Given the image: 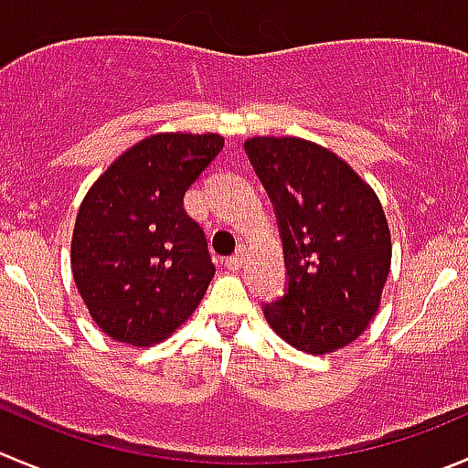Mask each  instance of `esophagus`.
Listing matches in <instances>:
<instances>
[{"label":"esophagus","instance_id":"1","mask_svg":"<svg viewBox=\"0 0 468 468\" xmlns=\"http://www.w3.org/2000/svg\"><path fill=\"white\" fill-rule=\"evenodd\" d=\"M244 261H247V251H244V249H239L238 253H233L230 258H226L224 265H226V270H239V267L244 265Z\"/></svg>","mask_w":468,"mask_h":468}]
</instances>
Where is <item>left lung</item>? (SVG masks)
I'll use <instances>...</instances> for the list:
<instances>
[{
  "mask_svg": "<svg viewBox=\"0 0 468 468\" xmlns=\"http://www.w3.org/2000/svg\"><path fill=\"white\" fill-rule=\"evenodd\" d=\"M249 160L279 221L288 288L265 303L271 329L306 355L359 338L382 302L391 230L378 194L329 148L297 137H251Z\"/></svg>",
  "mask_w": 468,
  "mask_h": 468,
  "instance_id": "left-lung-1",
  "label": "left lung"
}]
</instances>
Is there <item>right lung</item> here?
Returning a JSON list of instances; mask_svg holds the SVG:
<instances>
[{"label":"right lung","mask_w":468,"mask_h":468,"mask_svg":"<svg viewBox=\"0 0 468 468\" xmlns=\"http://www.w3.org/2000/svg\"><path fill=\"white\" fill-rule=\"evenodd\" d=\"M221 148L219 134H153L86 192L72 230V279L113 340L160 343L206 294L215 265L183 198Z\"/></svg>","instance_id":"add662e5"}]
</instances>
